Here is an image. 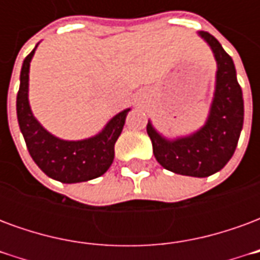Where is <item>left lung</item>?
<instances>
[{"label":"left lung","instance_id":"1","mask_svg":"<svg viewBox=\"0 0 260 260\" xmlns=\"http://www.w3.org/2000/svg\"><path fill=\"white\" fill-rule=\"evenodd\" d=\"M199 35L212 47L217 61L216 91L206 124L193 135L175 141L164 139L150 122L146 131L153 154L164 169L203 178L220 171L233 157L244 124V99L233 58L210 33Z\"/></svg>","mask_w":260,"mask_h":260}]
</instances>
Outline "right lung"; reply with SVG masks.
Segmentation results:
<instances>
[{"mask_svg": "<svg viewBox=\"0 0 260 260\" xmlns=\"http://www.w3.org/2000/svg\"><path fill=\"white\" fill-rule=\"evenodd\" d=\"M35 50L23 61L16 96L18 122L27 150L39 169L53 180L64 184L94 180L104 174L113 163L114 145L121 135L129 108L117 114L99 135L89 139L62 141L53 136L33 117L27 100L29 67Z\"/></svg>", "mask_w": 260, "mask_h": 260, "instance_id": "1", "label": "right lung"}]
</instances>
